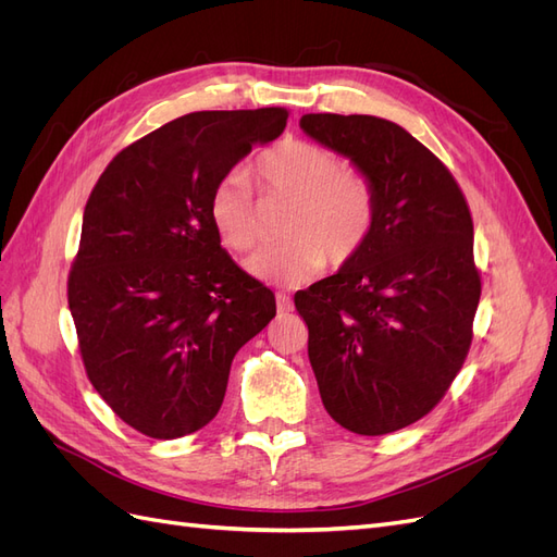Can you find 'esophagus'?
Listing matches in <instances>:
<instances>
[{
	"label": "esophagus",
	"instance_id": "1",
	"mask_svg": "<svg viewBox=\"0 0 557 557\" xmlns=\"http://www.w3.org/2000/svg\"><path fill=\"white\" fill-rule=\"evenodd\" d=\"M276 309L283 313V311H290L293 309V299L285 295V293H276Z\"/></svg>",
	"mask_w": 557,
	"mask_h": 557
}]
</instances>
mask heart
I'll use <instances>...</instances> for the list:
<instances>
[{"label":"heart","mask_w":557,"mask_h":557,"mask_svg":"<svg viewBox=\"0 0 557 557\" xmlns=\"http://www.w3.org/2000/svg\"><path fill=\"white\" fill-rule=\"evenodd\" d=\"M262 190L290 199L283 244L256 252L246 269L258 281L295 288L313 278L325 260L350 262L367 244L376 218V193L364 174L342 170V160L325 146L285 139L256 162ZM211 225L234 252L256 248L260 239L258 205L246 172L234 170L213 185Z\"/></svg>","instance_id":"heart-1"}]
</instances>
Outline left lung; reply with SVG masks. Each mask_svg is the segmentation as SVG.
I'll use <instances>...</instances> for the list:
<instances>
[{"label": "left lung", "instance_id": "8db88e82", "mask_svg": "<svg viewBox=\"0 0 557 557\" xmlns=\"http://www.w3.org/2000/svg\"><path fill=\"white\" fill-rule=\"evenodd\" d=\"M299 127L376 193L362 250L295 295L320 399L350 432H395L436 407L467 358L481 297L469 207L442 160L393 121L307 113Z\"/></svg>", "mask_w": 557, "mask_h": 557}]
</instances>
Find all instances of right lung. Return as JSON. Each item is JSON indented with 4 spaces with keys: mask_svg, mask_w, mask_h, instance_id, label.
I'll return each mask as SVG.
<instances>
[{
    "mask_svg": "<svg viewBox=\"0 0 557 557\" xmlns=\"http://www.w3.org/2000/svg\"><path fill=\"white\" fill-rule=\"evenodd\" d=\"M288 111H197L117 153L83 211L70 311L83 364L117 418L178 440L221 409L237 350L276 315L211 225L213 185Z\"/></svg>",
    "mask_w": 557,
    "mask_h": 557,
    "instance_id": "add662e5",
    "label": "right lung"
}]
</instances>
